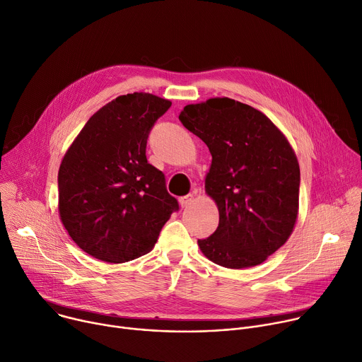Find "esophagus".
Segmentation results:
<instances>
[{
    "instance_id": "esophagus-1",
    "label": "esophagus",
    "mask_w": 362,
    "mask_h": 362,
    "mask_svg": "<svg viewBox=\"0 0 362 362\" xmlns=\"http://www.w3.org/2000/svg\"><path fill=\"white\" fill-rule=\"evenodd\" d=\"M192 202H193V194H186L179 198V204L182 208H187L189 205H192Z\"/></svg>"
}]
</instances>
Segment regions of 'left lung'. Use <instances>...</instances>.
I'll use <instances>...</instances> for the list:
<instances>
[{
  "label": "left lung",
  "instance_id": "obj_1",
  "mask_svg": "<svg viewBox=\"0 0 362 362\" xmlns=\"http://www.w3.org/2000/svg\"><path fill=\"white\" fill-rule=\"evenodd\" d=\"M179 119L212 154L205 187L219 223L198 240L202 252L226 269L261 264L287 241L298 218L294 151L264 114L229 98L186 105Z\"/></svg>",
  "mask_w": 362,
  "mask_h": 362
}]
</instances>
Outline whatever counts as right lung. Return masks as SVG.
Returning <instances> with one entry per match:
<instances>
[{"mask_svg": "<svg viewBox=\"0 0 362 362\" xmlns=\"http://www.w3.org/2000/svg\"><path fill=\"white\" fill-rule=\"evenodd\" d=\"M172 103L134 92L95 112L64 154L59 212L75 244L107 262L147 254L179 211L166 177L147 161V139Z\"/></svg>", "mask_w": 362, "mask_h": 362, "instance_id": "obj_1", "label": "right lung"}]
</instances>
